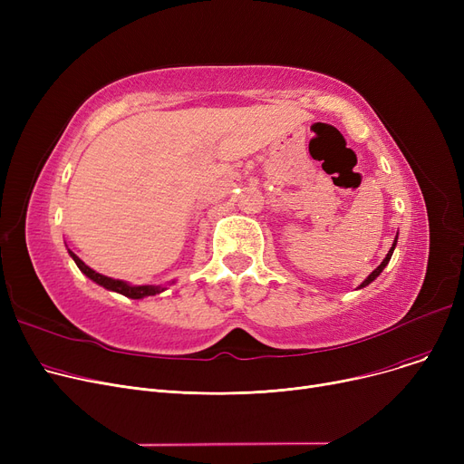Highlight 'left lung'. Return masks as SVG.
<instances>
[{
	"instance_id": "1",
	"label": "left lung",
	"mask_w": 464,
	"mask_h": 464,
	"mask_svg": "<svg viewBox=\"0 0 464 464\" xmlns=\"http://www.w3.org/2000/svg\"><path fill=\"white\" fill-rule=\"evenodd\" d=\"M397 238H399V233H397ZM397 238L393 240V246H392V250H389V252H387L385 259H383V261H382V263H380V265L376 266V269H374V271H372V273H371V275H369L367 278H364V280L361 282L359 289H361V287H364V285H369L371 282H374V280H376V278L380 276V273H382V271L385 269V266H387V263H389V259H392V256H393V250H395V246H397Z\"/></svg>"
}]
</instances>
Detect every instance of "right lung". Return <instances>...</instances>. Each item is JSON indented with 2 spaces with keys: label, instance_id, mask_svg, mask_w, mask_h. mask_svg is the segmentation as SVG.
<instances>
[{
  "label": "right lung",
  "instance_id": "obj_1",
  "mask_svg": "<svg viewBox=\"0 0 464 464\" xmlns=\"http://www.w3.org/2000/svg\"><path fill=\"white\" fill-rule=\"evenodd\" d=\"M67 252H69V256L72 257V261L77 263V266H79L82 275H86L92 282L103 285V287L109 289V291H116V294H120V295H126V297H130V299H142V297L158 295V294H161V291H165L163 285H133V284L124 282V280L109 278V276H105V275H100V273H95L93 269H90V266H88L77 254H72L71 250H67Z\"/></svg>",
  "mask_w": 464,
  "mask_h": 464
}]
</instances>
